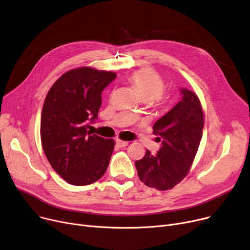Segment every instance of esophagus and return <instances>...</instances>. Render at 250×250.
<instances>
[{"mask_svg":"<svg viewBox=\"0 0 250 250\" xmlns=\"http://www.w3.org/2000/svg\"><path fill=\"white\" fill-rule=\"evenodd\" d=\"M116 145H118L121 147H124V146H126L128 145V143L125 142V141H122V140L118 139V140H116Z\"/></svg>","mask_w":250,"mask_h":250,"instance_id":"1","label":"esophagus"}]
</instances>
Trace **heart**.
<instances>
[{"label":"heart","mask_w":250,"mask_h":250,"mask_svg":"<svg viewBox=\"0 0 250 250\" xmlns=\"http://www.w3.org/2000/svg\"><path fill=\"white\" fill-rule=\"evenodd\" d=\"M132 85L138 90L142 101L163 107L169 102V96L164 92L162 77L152 69H140L129 76ZM137 113L136 110H131Z\"/></svg>","instance_id":"heart-1"}]
</instances>
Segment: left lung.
Instances as JSON below:
<instances>
[{
    "instance_id": "1",
    "label": "left lung",
    "mask_w": 250,
    "mask_h": 250,
    "mask_svg": "<svg viewBox=\"0 0 250 250\" xmlns=\"http://www.w3.org/2000/svg\"><path fill=\"white\" fill-rule=\"evenodd\" d=\"M182 99L153 125L161 147L156 155L146 149L135 165L145 185L165 191L174 188L188 174L200 145L204 114L198 96L181 88Z\"/></svg>"
}]
</instances>
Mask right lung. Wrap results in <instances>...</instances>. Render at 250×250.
Listing matches in <instances>:
<instances>
[{"instance_id":"obj_1","label":"right lung","mask_w":250,"mask_h":250,"mask_svg":"<svg viewBox=\"0 0 250 250\" xmlns=\"http://www.w3.org/2000/svg\"><path fill=\"white\" fill-rule=\"evenodd\" d=\"M116 74L81 67L50 88L41 114V143L51 167L71 185H89L105 173L114 142L91 135L102 92Z\"/></svg>"}]
</instances>
